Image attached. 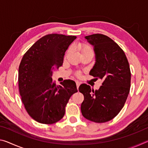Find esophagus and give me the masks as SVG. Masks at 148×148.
<instances>
[{
	"label": "esophagus",
	"instance_id": "34e87169",
	"mask_svg": "<svg viewBox=\"0 0 148 148\" xmlns=\"http://www.w3.org/2000/svg\"><path fill=\"white\" fill-rule=\"evenodd\" d=\"M76 83L77 89H78V88H79V86H80V84H81V83H80V82H78V81H76Z\"/></svg>",
	"mask_w": 148,
	"mask_h": 148
}]
</instances>
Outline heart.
<instances>
[{"label":"heart","instance_id":"obj_1","mask_svg":"<svg viewBox=\"0 0 148 148\" xmlns=\"http://www.w3.org/2000/svg\"><path fill=\"white\" fill-rule=\"evenodd\" d=\"M79 49L81 50L82 53L86 51H92L91 47L87 44H79L78 46Z\"/></svg>","mask_w":148,"mask_h":148}]
</instances>
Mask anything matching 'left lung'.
I'll list each match as a JSON object with an SVG mask.
<instances>
[{
  "mask_svg": "<svg viewBox=\"0 0 148 148\" xmlns=\"http://www.w3.org/2000/svg\"><path fill=\"white\" fill-rule=\"evenodd\" d=\"M85 38L94 47L95 54L89 74L102 84L95 91L88 85H80L79 91L84 96L81 112L87 119L104 123L114 118L126 102L131 87L129 64L123 49L108 36L95 34Z\"/></svg>",
  "mask_w": 148,
  "mask_h": 148,
  "instance_id": "1",
  "label": "left lung"
}]
</instances>
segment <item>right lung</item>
<instances>
[{
  "label": "right lung",
  "mask_w": 148,
  "mask_h": 148,
  "mask_svg": "<svg viewBox=\"0 0 148 148\" xmlns=\"http://www.w3.org/2000/svg\"><path fill=\"white\" fill-rule=\"evenodd\" d=\"M76 36L50 34L42 37L27 51L19 66V93L27 113L43 124H53L63 117L65 106L77 91L75 82H52L55 69L62 66L65 51Z\"/></svg>",
  "instance_id": "1"
}]
</instances>
